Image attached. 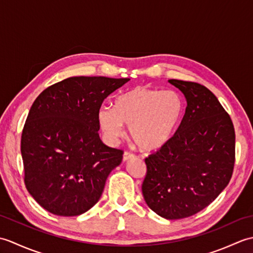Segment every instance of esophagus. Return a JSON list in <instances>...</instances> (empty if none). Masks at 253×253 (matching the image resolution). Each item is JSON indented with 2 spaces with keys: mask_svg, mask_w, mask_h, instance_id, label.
Masks as SVG:
<instances>
[{
  "mask_svg": "<svg viewBox=\"0 0 253 253\" xmlns=\"http://www.w3.org/2000/svg\"><path fill=\"white\" fill-rule=\"evenodd\" d=\"M132 158H135V154L129 152V151H125V152H124V154H123V160L124 161H127V160L132 159Z\"/></svg>",
  "mask_w": 253,
  "mask_h": 253,
  "instance_id": "34e87169",
  "label": "esophagus"
}]
</instances>
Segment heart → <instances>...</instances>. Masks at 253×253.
I'll list each match as a JSON object with an SVG mask.
<instances>
[{
	"label": "heart",
	"mask_w": 253,
	"mask_h": 253,
	"mask_svg": "<svg viewBox=\"0 0 253 253\" xmlns=\"http://www.w3.org/2000/svg\"><path fill=\"white\" fill-rule=\"evenodd\" d=\"M184 100L175 91L137 87L115 100L114 109L101 106L99 125L114 143L124 136V125L142 150H157L169 141L184 114Z\"/></svg>",
	"instance_id": "heart-1"
}]
</instances>
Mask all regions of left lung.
I'll list each match as a JSON object with an SVG mask.
<instances>
[{
	"label": "left lung",
	"mask_w": 253,
	"mask_h": 253,
	"mask_svg": "<svg viewBox=\"0 0 253 253\" xmlns=\"http://www.w3.org/2000/svg\"><path fill=\"white\" fill-rule=\"evenodd\" d=\"M187 100L185 115L168 143L146 158L142 195L160 216H191L215 200L232 178V118L204 85L169 79Z\"/></svg>",
	"instance_id": "left-lung-1"
}]
</instances>
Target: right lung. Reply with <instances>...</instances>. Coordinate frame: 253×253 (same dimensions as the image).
Masks as SVG:
<instances>
[{
	"label": "right lung",
	"instance_id": "1",
	"mask_svg": "<svg viewBox=\"0 0 253 253\" xmlns=\"http://www.w3.org/2000/svg\"><path fill=\"white\" fill-rule=\"evenodd\" d=\"M128 80L71 77L47 87L31 105L20 142L24 180L46 211L76 216L99 201L124 151L101 141L98 112Z\"/></svg>",
	"mask_w": 253,
	"mask_h": 253
}]
</instances>
